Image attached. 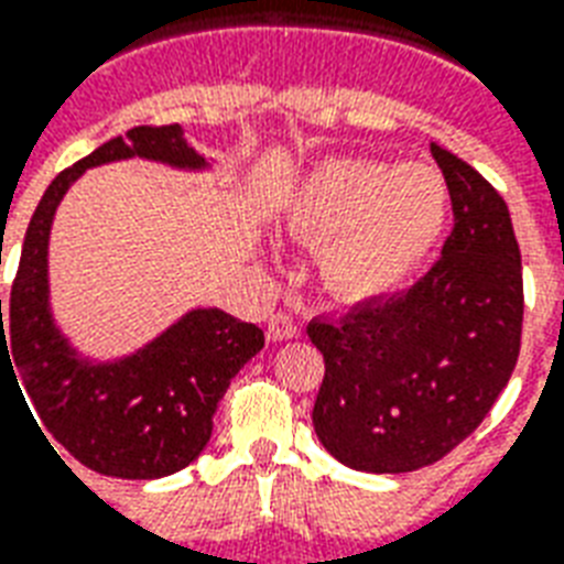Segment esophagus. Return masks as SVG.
Masks as SVG:
<instances>
[{"label": "esophagus", "mask_w": 564, "mask_h": 564, "mask_svg": "<svg viewBox=\"0 0 564 564\" xmlns=\"http://www.w3.org/2000/svg\"><path fill=\"white\" fill-rule=\"evenodd\" d=\"M269 339L274 343H281V339H292L299 337V322L292 319L290 313H272V319H269Z\"/></svg>", "instance_id": "34e87169"}]
</instances>
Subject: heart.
<instances>
[{"label": "heart", "instance_id": "obj_1", "mask_svg": "<svg viewBox=\"0 0 564 564\" xmlns=\"http://www.w3.org/2000/svg\"><path fill=\"white\" fill-rule=\"evenodd\" d=\"M449 218V186L429 162H325L290 206L292 230L322 248V281L346 301L402 290L435 251Z\"/></svg>", "mask_w": 564, "mask_h": 564}]
</instances>
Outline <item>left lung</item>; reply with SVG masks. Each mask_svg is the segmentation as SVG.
Listing matches in <instances>:
<instances>
[{
    "mask_svg": "<svg viewBox=\"0 0 564 564\" xmlns=\"http://www.w3.org/2000/svg\"><path fill=\"white\" fill-rule=\"evenodd\" d=\"M453 234L402 295L313 319L325 358L313 429L339 464L411 473L476 432L521 355L523 272L509 206L464 159L432 144Z\"/></svg>",
    "mask_w": 564,
    "mask_h": 564,
    "instance_id": "left-lung-1",
    "label": "left lung"
}]
</instances>
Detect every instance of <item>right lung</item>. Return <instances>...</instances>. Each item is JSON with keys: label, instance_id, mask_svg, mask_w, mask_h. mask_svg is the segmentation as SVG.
<instances>
[{"label": "right lung", "instance_id": "1", "mask_svg": "<svg viewBox=\"0 0 564 564\" xmlns=\"http://www.w3.org/2000/svg\"><path fill=\"white\" fill-rule=\"evenodd\" d=\"M132 156L188 171L209 165L188 148L180 123H171L132 127L123 139L106 141L64 167L43 192L25 230L8 325L0 299V367L8 360L11 372L18 369L17 387L23 384L32 399L41 435L46 429L76 462L118 479H159L204 453L230 378L263 349L265 337L251 322L218 307H197L135 355L94 364L55 328L46 278L55 209L82 171Z\"/></svg>", "mask_w": 564, "mask_h": 564}]
</instances>
